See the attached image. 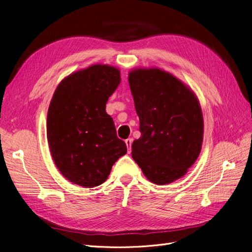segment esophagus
<instances>
[{
	"label": "esophagus",
	"mask_w": 252,
	"mask_h": 252,
	"mask_svg": "<svg viewBox=\"0 0 252 252\" xmlns=\"http://www.w3.org/2000/svg\"><path fill=\"white\" fill-rule=\"evenodd\" d=\"M126 143V146H127V149H128V152L131 151V145H132V139H127L125 141Z\"/></svg>",
	"instance_id": "esophagus-1"
}]
</instances>
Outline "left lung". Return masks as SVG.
<instances>
[{
	"mask_svg": "<svg viewBox=\"0 0 252 252\" xmlns=\"http://www.w3.org/2000/svg\"><path fill=\"white\" fill-rule=\"evenodd\" d=\"M128 81L141 131L132 158L150 182L169 184L185 175L201 152L200 103L184 83L158 68H135Z\"/></svg>",
	"mask_w": 252,
	"mask_h": 252,
	"instance_id": "1",
	"label": "left lung"
}]
</instances>
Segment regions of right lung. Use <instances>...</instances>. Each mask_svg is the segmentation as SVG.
<instances>
[{
  "instance_id": "1",
  "label": "right lung",
  "mask_w": 252,
  "mask_h": 252,
  "mask_svg": "<svg viewBox=\"0 0 252 252\" xmlns=\"http://www.w3.org/2000/svg\"><path fill=\"white\" fill-rule=\"evenodd\" d=\"M120 82L118 68L96 64L68 75L53 94L47 113L49 149L60 172L73 184L101 185L126 155V144L106 112Z\"/></svg>"
}]
</instances>
